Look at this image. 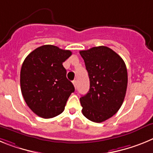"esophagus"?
Masks as SVG:
<instances>
[{
  "instance_id": "34e87169",
  "label": "esophagus",
  "mask_w": 153,
  "mask_h": 153,
  "mask_svg": "<svg viewBox=\"0 0 153 153\" xmlns=\"http://www.w3.org/2000/svg\"><path fill=\"white\" fill-rule=\"evenodd\" d=\"M72 83H73V85H74V86H75V88H77V82H76V80L73 81Z\"/></svg>"
}]
</instances>
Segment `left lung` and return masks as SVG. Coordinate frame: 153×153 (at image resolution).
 <instances>
[{"label":"left lung","instance_id":"8db88e82","mask_svg":"<svg viewBox=\"0 0 153 153\" xmlns=\"http://www.w3.org/2000/svg\"><path fill=\"white\" fill-rule=\"evenodd\" d=\"M88 73L90 88L80 98L82 114L94 123L113 116L122 106L128 84L123 58L105 46L80 51Z\"/></svg>","mask_w":153,"mask_h":153}]
</instances>
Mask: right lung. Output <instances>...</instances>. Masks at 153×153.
Returning <instances> with one entry per match:
<instances>
[{
	"mask_svg": "<svg viewBox=\"0 0 153 153\" xmlns=\"http://www.w3.org/2000/svg\"><path fill=\"white\" fill-rule=\"evenodd\" d=\"M71 51L46 45L30 52L21 69V89L26 104L44 119L60 115L75 91L63 63Z\"/></svg>",
	"mask_w": 153,
	"mask_h": 153,
	"instance_id": "right-lung-1",
	"label": "right lung"
}]
</instances>
